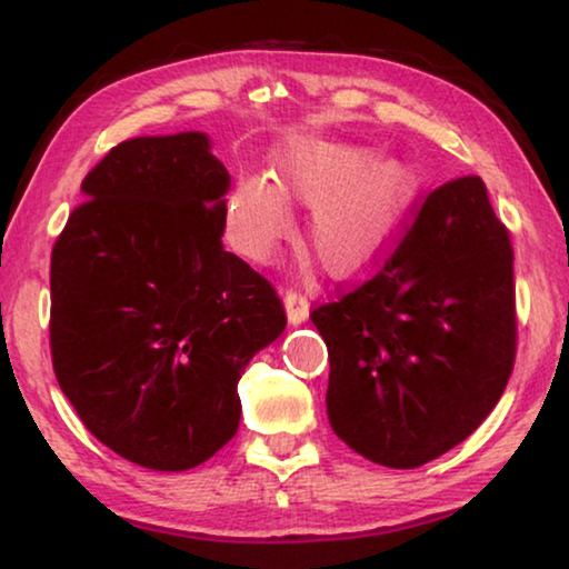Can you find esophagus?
Here are the masks:
<instances>
[{"label":"esophagus","instance_id":"esophagus-1","mask_svg":"<svg viewBox=\"0 0 569 569\" xmlns=\"http://www.w3.org/2000/svg\"><path fill=\"white\" fill-rule=\"evenodd\" d=\"M284 308H287V318H290V323H302L310 313V298L306 292H300V287H287Z\"/></svg>","mask_w":569,"mask_h":569}]
</instances>
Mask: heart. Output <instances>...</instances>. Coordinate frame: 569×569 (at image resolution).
<instances>
[{
  "instance_id": "1",
  "label": "heart",
  "mask_w": 569,
  "mask_h": 569,
  "mask_svg": "<svg viewBox=\"0 0 569 569\" xmlns=\"http://www.w3.org/2000/svg\"><path fill=\"white\" fill-rule=\"evenodd\" d=\"M279 183L316 209L313 246L341 274L362 269L391 243L419 189L407 162L337 142L292 144L279 160ZM224 222L240 251L263 259L290 230V212L274 183L251 176L230 191Z\"/></svg>"
}]
</instances>
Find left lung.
<instances>
[{"instance_id": "1", "label": "left lung", "mask_w": 569, "mask_h": 569, "mask_svg": "<svg viewBox=\"0 0 569 569\" xmlns=\"http://www.w3.org/2000/svg\"><path fill=\"white\" fill-rule=\"evenodd\" d=\"M333 432L391 469L448 453L485 422L518 349L510 232L479 176L409 209L376 271L313 308Z\"/></svg>"}]
</instances>
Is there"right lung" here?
Instances as JSON below:
<instances>
[{"mask_svg":"<svg viewBox=\"0 0 569 569\" xmlns=\"http://www.w3.org/2000/svg\"><path fill=\"white\" fill-rule=\"evenodd\" d=\"M228 186L201 131L127 139L53 243V372L144 469H193L238 432L240 372L287 326L269 279L222 248Z\"/></svg>","mask_w":569,"mask_h":569,"instance_id":"right-lung-1","label":"right lung"}]
</instances>
